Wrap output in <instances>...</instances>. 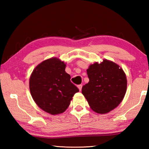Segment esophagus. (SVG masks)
Instances as JSON below:
<instances>
[{
  "label": "esophagus",
  "instance_id": "1",
  "mask_svg": "<svg viewBox=\"0 0 149 149\" xmlns=\"http://www.w3.org/2000/svg\"><path fill=\"white\" fill-rule=\"evenodd\" d=\"M77 87H78V89H79V91H81V89H82V85H79L77 86Z\"/></svg>",
  "mask_w": 149,
  "mask_h": 149
}]
</instances>
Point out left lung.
Here are the masks:
<instances>
[{
    "label": "left lung",
    "instance_id": "1",
    "mask_svg": "<svg viewBox=\"0 0 149 149\" xmlns=\"http://www.w3.org/2000/svg\"><path fill=\"white\" fill-rule=\"evenodd\" d=\"M89 81L82 87V94L98 114H107L119 105L127 90L125 72L115 62L104 59L87 70Z\"/></svg>",
    "mask_w": 149,
    "mask_h": 149
}]
</instances>
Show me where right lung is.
<instances>
[{
	"instance_id": "obj_1",
	"label": "right lung",
	"mask_w": 149,
	"mask_h": 149,
	"mask_svg": "<svg viewBox=\"0 0 149 149\" xmlns=\"http://www.w3.org/2000/svg\"><path fill=\"white\" fill-rule=\"evenodd\" d=\"M66 65L58 58H51L35 68L29 78L33 99L45 112L52 115L62 114L70 104L78 88L70 81L65 71Z\"/></svg>"
}]
</instances>
